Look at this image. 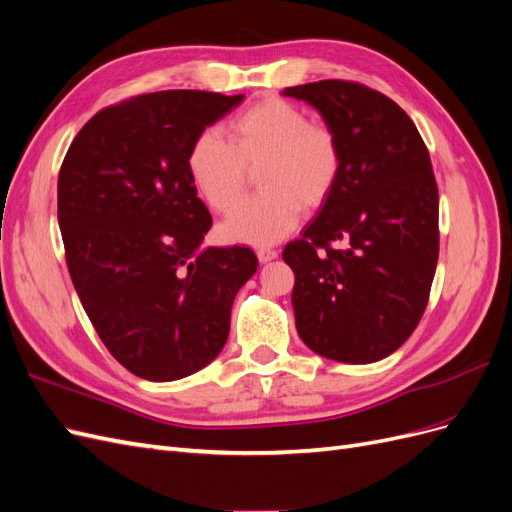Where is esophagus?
Masks as SVG:
<instances>
[{"instance_id":"obj_1","label":"esophagus","mask_w":512,"mask_h":512,"mask_svg":"<svg viewBox=\"0 0 512 512\" xmlns=\"http://www.w3.org/2000/svg\"><path fill=\"white\" fill-rule=\"evenodd\" d=\"M256 256H258V262H262V265H265V262H271V260L277 258V252L271 250V247H260V250L256 252Z\"/></svg>"}]
</instances>
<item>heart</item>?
<instances>
[{"mask_svg":"<svg viewBox=\"0 0 512 512\" xmlns=\"http://www.w3.org/2000/svg\"><path fill=\"white\" fill-rule=\"evenodd\" d=\"M230 143L203 132L188 153V173L200 198L215 213H232L247 194L252 175L258 190L252 203L222 224L224 239L265 247L297 228L301 207L327 203L342 177L344 153L337 134L284 98H265L228 123Z\"/></svg>","mask_w":512,"mask_h":512,"instance_id":"b5f03b06","label":"heart"}]
</instances>
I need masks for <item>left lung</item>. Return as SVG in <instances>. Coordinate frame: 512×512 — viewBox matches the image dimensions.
<instances>
[{
    "label": "left lung",
    "mask_w": 512,
    "mask_h": 512,
    "mask_svg": "<svg viewBox=\"0 0 512 512\" xmlns=\"http://www.w3.org/2000/svg\"><path fill=\"white\" fill-rule=\"evenodd\" d=\"M322 115L342 145L333 194L286 245L292 307L309 350L339 363H376L421 320L438 265V185L404 108L350 81L286 87Z\"/></svg>",
    "instance_id": "1"
}]
</instances>
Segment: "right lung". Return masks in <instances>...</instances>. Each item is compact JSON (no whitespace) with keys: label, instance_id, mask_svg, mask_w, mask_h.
<instances>
[{"label":"right lung","instance_id":"right-lung-1","mask_svg":"<svg viewBox=\"0 0 512 512\" xmlns=\"http://www.w3.org/2000/svg\"><path fill=\"white\" fill-rule=\"evenodd\" d=\"M243 96L170 89L91 117L57 181V220L76 294L104 346L134 376L194 374L228 339L250 247H203L211 213L188 173L196 136Z\"/></svg>","mask_w":512,"mask_h":512}]
</instances>
